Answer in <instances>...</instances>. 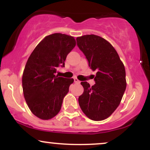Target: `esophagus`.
Returning <instances> with one entry per match:
<instances>
[{
	"label": "esophagus",
	"mask_w": 150,
	"mask_h": 150,
	"mask_svg": "<svg viewBox=\"0 0 150 150\" xmlns=\"http://www.w3.org/2000/svg\"><path fill=\"white\" fill-rule=\"evenodd\" d=\"M74 82H75L76 84H80V81L78 80V79L76 78V77H75V78H74Z\"/></svg>",
	"instance_id": "obj_1"
}]
</instances>
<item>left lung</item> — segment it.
<instances>
[{
  "instance_id": "obj_1",
  "label": "left lung",
  "mask_w": 150,
  "mask_h": 150,
  "mask_svg": "<svg viewBox=\"0 0 150 150\" xmlns=\"http://www.w3.org/2000/svg\"><path fill=\"white\" fill-rule=\"evenodd\" d=\"M77 45L85 54L89 68L96 70L90 87L82 82L83 94L78 98L83 113L93 120L107 118L119 106L126 88L125 70L113 46L104 38L94 34L77 37Z\"/></svg>"
}]
</instances>
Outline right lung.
<instances>
[{"mask_svg": "<svg viewBox=\"0 0 150 150\" xmlns=\"http://www.w3.org/2000/svg\"><path fill=\"white\" fill-rule=\"evenodd\" d=\"M75 45L71 36L50 34L39 42L27 60L22 75L24 97L30 111L41 119H51L58 114L73 83V78L58 77L56 73L65 66L67 56Z\"/></svg>", "mask_w": 150, "mask_h": 150, "instance_id": "add662e5", "label": "right lung"}]
</instances>
